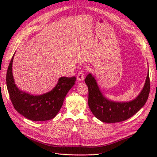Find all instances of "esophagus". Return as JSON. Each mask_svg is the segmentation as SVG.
Here are the masks:
<instances>
[{
    "instance_id": "obj_1",
    "label": "esophagus",
    "mask_w": 157,
    "mask_h": 157,
    "mask_svg": "<svg viewBox=\"0 0 157 157\" xmlns=\"http://www.w3.org/2000/svg\"><path fill=\"white\" fill-rule=\"evenodd\" d=\"M77 78L79 81H83L84 79V73L83 70H80L77 75Z\"/></svg>"
}]
</instances>
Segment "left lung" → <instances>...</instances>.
Listing matches in <instances>:
<instances>
[{
    "instance_id": "8db88e82",
    "label": "left lung",
    "mask_w": 157,
    "mask_h": 157,
    "mask_svg": "<svg viewBox=\"0 0 157 157\" xmlns=\"http://www.w3.org/2000/svg\"><path fill=\"white\" fill-rule=\"evenodd\" d=\"M85 83L88 88V106L92 113L98 119L108 123L123 121L135 115L145 105L151 89L148 73L144 88L137 97L129 102H119L103 96L91 73L86 76Z\"/></svg>"
}]
</instances>
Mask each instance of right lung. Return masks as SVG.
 I'll return each mask as SVG.
<instances>
[{
    "instance_id": "obj_1",
    "label": "right lung",
    "mask_w": 157,
    "mask_h": 157,
    "mask_svg": "<svg viewBox=\"0 0 157 157\" xmlns=\"http://www.w3.org/2000/svg\"><path fill=\"white\" fill-rule=\"evenodd\" d=\"M13 57L8 67L6 82L15 109L32 121H43L53 119L61 109L67 92L75 84V77H61L51 91L38 96L29 94L20 90L15 84L12 73Z\"/></svg>"
}]
</instances>
